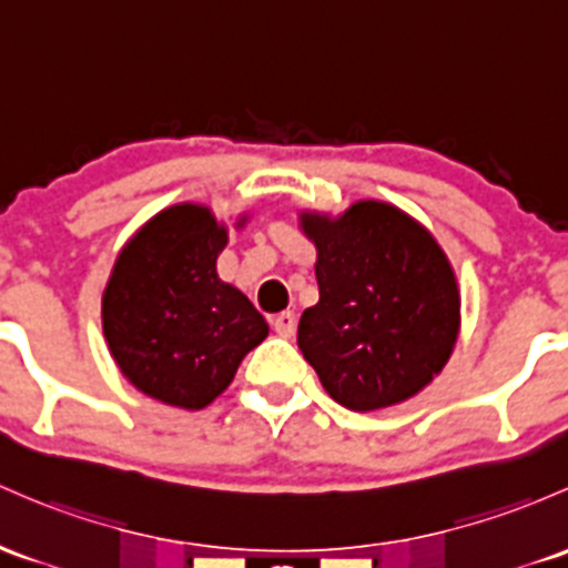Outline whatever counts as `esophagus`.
<instances>
[{"instance_id": "esophagus-1", "label": "esophagus", "mask_w": 568, "mask_h": 568, "mask_svg": "<svg viewBox=\"0 0 568 568\" xmlns=\"http://www.w3.org/2000/svg\"><path fill=\"white\" fill-rule=\"evenodd\" d=\"M274 332L280 336H294L296 332V313H291V310H285V313L274 315Z\"/></svg>"}]
</instances>
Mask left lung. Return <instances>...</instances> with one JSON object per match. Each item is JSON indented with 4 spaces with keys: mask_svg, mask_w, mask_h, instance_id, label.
<instances>
[{
    "mask_svg": "<svg viewBox=\"0 0 568 568\" xmlns=\"http://www.w3.org/2000/svg\"><path fill=\"white\" fill-rule=\"evenodd\" d=\"M317 298L298 321V351L326 394L353 413L394 407L445 369L460 328L450 258L423 223L377 199L345 213L304 210Z\"/></svg>",
    "mask_w": 568,
    "mask_h": 568,
    "instance_id": "left-lung-1",
    "label": "left lung"
}]
</instances>
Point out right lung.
<instances>
[{"label": "right lung", "mask_w": 568, "mask_h": 568, "mask_svg": "<svg viewBox=\"0 0 568 568\" xmlns=\"http://www.w3.org/2000/svg\"><path fill=\"white\" fill-rule=\"evenodd\" d=\"M247 215L236 217L242 229ZM226 223L196 202L155 213L118 253L102 332L121 375L161 404L204 409L270 334L264 315L217 277Z\"/></svg>", "instance_id": "right-lung-1"}]
</instances>
